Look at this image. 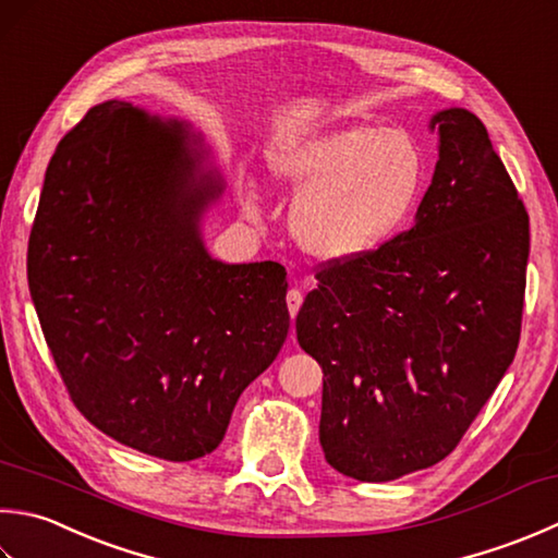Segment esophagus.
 <instances>
[{
	"instance_id": "esophagus-1",
	"label": "esophagus",
	"mask_w": 558,
	"mask_h": 558,
	"mask_svg": "<svg viewBox=\"0 0 558 558\" xmlns=\"http://www.w3.org/2000/svg\"><path fill=\"white\" fill-rule=\"evenodd\" d=\"M288 310H290V316L294 319V316H298V312H300V307H302V292L300 290H288Z\"/></svg>"
}]
</instances>
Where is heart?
I'll return each mask as SVG.
<instances>
[{"label": "heart", "mask_w": 558, "mask_h": 558, "mask_svg": "<svg viewBox=\"0 0 558 558\" xmlns=\"http://www.w3.org/2000/svg\"><path fill=\"white\" fill-rule=\"evenodd\" d=\"M278 183L300 193L290 227L324 260L377 251L407 222L423 191L425 157L407 130L353 125L268 151Z\"/></svg>", "instance_id": "b5f03b06"}]
</instances>
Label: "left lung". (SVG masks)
Returning <instances> with one entry per match:
<instances>
[{
	"instance_id": "8db88e82",
	"label": "left lung",
	"mask_w": 558,
	"mask_h": 558,
	"mask_svg": "<svg viewBox=\"0 0 558 558\" xmlns=\"http://www.w3.org/2000/svg\"><path fill=\"white\" fill-rule=\"evenodd\" d=\"M440 147L416 222L377 251L326 260L298 314L324 369L319 442L357 482L445 460L515 357L530 217L464 108L430 118Z\"/></svg>"
}]
</instances>
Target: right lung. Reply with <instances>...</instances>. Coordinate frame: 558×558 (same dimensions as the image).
Returning a JSON list of instances; mask_svg holds the SVG:
<instances>
[{
  "label": "right lung",
  "instance_id": "add662e5",
  "mask_svg": "<svg viewBox=\"0 0 558 558\" xmlns=\"http://www.w3.org/2000/svg\"><path fill=\"white\" fill-rule=\"evenodd\" d=\"M198 142L133 104L94 106L54 149L28 236L31 298L74 407L169 462L222 442L290 329L286 268L207 254L201 215L222 179Z\"/></svg>",
  "mask_w": 558,
  "mask_h": 558
}]
</instances>
